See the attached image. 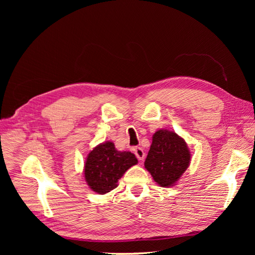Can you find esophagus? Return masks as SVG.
<instances>
[{
  "instance_id": "34e87169",
  "label": "esophagus",
  "mask_w": 255,
  "mask_h": 255,
  "mask_svg": "<svg viewBox=\"0 0 255 255\" xmlns=\"http://www.w3.org/2000/svg\"><path fill=\"white\" fill-rule=\"evenodd\" d=\"M134 153H135V155L137 156L138 159H139V160H143V158H144V152H143V150L140 148V146H136V148L134 149Z\"/></svg>"
}]
</instances>
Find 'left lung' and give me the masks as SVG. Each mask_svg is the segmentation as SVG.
<instances>
[{"mask_svg":"<svg viewBox=\"0 0 255 255\" xmlns=\"http://www.w3.org/2000/svg\"><path fill=\"white\" fill-rule=\"evenodd\" d=\"M190 152L183 138L168 129H159L152 144L144 167L159 186L170 187L188 168Z\"/></svg>","mask_w":255,"mask_h":255,"instance_id":"obj_1","label":"left lung"}]
</instances>
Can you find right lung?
Segmentation results:
<instances>
[{"mask_svg":"<svg viewBox=\"0 0 255 255\" xmlns=\"http://www.w3.org/2000/svg\"><path fill=\"white\" fill-rule=\"evenodd\" d=\"M138 160L133 153L117 151L115 144L106 141L97 145L85 163V180L97 194L104 195L118 186V180Z\"/></svg>","mask_w":255,"mask_h":255,"instance_id":"1","label":"right lung"}]
</instances>
